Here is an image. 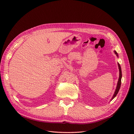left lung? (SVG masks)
Returning a JSON list of instances; mask_svg holds the SVG:
<instances>
[{
  "label": "left lung",
  "instance_id": "1",
  "mask_svg": "<svg viewBox=\"0 0 134 134\" xmlns=\"http://www.w3.org/2000/svg\"><path fill=\"white\" fill-rule=\"evenodd\" d=\"M115 53L117 56H118V53L115 51ZM118 66H119V72H120V74H119V81H118V85H117V87H116V89L115 90V92L114 95H113L112 99L114 98L116 96V95L118 94V93L119 91V89H120V86H121V77H122V74H121V67H120V65L119 64V63H118Z\"/></svg>",
  "mask_w": 134,
  "mask_h": 134
}]
</instances>
